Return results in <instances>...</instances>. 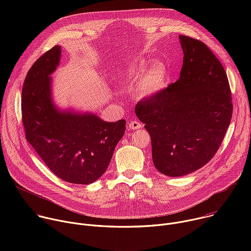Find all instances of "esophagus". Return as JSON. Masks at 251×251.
<instances>
[{
  "mask_svg": "<svg viewBox=\"0 0 251 251\" xmlns=\"http://www.w3.org/2000/svg\"><path fill=\"white\" fill-rule=\"evenodd\" d=\"M141 126H142L141 123H140L139 121H137V120H133V121H131V122L128 124V128H129L130 130L139 129Z\"/></svg>",
  "mask_w": 251,
  "mask_h": 251,
  "instance_id": "1",
  "label": "esophagus"
}]
</instances>
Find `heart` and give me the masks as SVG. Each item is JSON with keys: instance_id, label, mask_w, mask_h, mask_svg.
Returning <instances> with one entry per match:
<instances>
[{"instance_id": "heart-1", "label": "heart", "mask_w": 251, "mask_h": 251, "mask_svg": "<svg viewBox=\"0 0 251 251\" xmlns=\"http://www.w3.org/2000/svg\"><path fill=\"white\" fill-rule=\"evenodd\" d=\"M166 83V69L162 64H155L147 70L145 63L129 67L120 78L121 88H131L139 84V92L144 97L160 93Z\"/></svg>"}]
</instances>
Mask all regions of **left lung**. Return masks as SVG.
Masks as SVG:
<instances>
[{"mask_svg":"<svg viewBox=\"0 0 251 251\" xmlns=\"http://www.w3.org/2000/svg\"><path fill=\"white\" fill-rule=\"evenodd\" d=\"M180 78L135 107L152 141L156 169L182 176L203 167L219 150L232 116L228 79L221 61L201 41L180 34Z\"/></svg>","mask_w":251,"mask_h":251,"instance_id":"obj_1","label":"left lung"}]
</instances>
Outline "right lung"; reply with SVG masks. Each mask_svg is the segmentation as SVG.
<instances>
[{
    "label": "right lung",
    "mask_w": 251,
    "mask_h": 251,
    "mask_svg": "<svg viewBox=\"0 0 251 251\" xmlns=\"http://www.w3.org/2000/svg\"><path fill=\"white\" fill-rule=\"evenodd\" d=\"M60 46L44 53L29 68L22 91L25 139L61 180L88 185L105 173L125 132V120L106 122L97 115L60 110L51 96V74Z\"/></svg>",
    "instance_id": "add662e5"
}]
</instances>
